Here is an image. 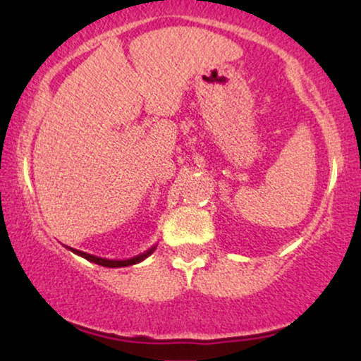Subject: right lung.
<instances>
[{
    "instance_id": "1",
    "label": "right lung",
    "mask_w": 361,
    "mask_h": 361,
    "mask_svg": "<svg viewBox=\"0 0 361 361\" xmlns=\"http://www.w3.org/2000/svg\"><path fill=\"white\" fill-rule=\"evenodd\" d=\"M67 249H71V251L74 252V254H77V256L87 259V261H90V262L99 264V266H104V267H127V266H133V264H138V262L145 261V259L150 256L153 251H155L157 246H152L150 249H148V251L138 254V256H133L130 259H105V257L92 256V254H87V252H84V251H77V249H72V247H67Z\"/></svg>"
}]
</instances>
